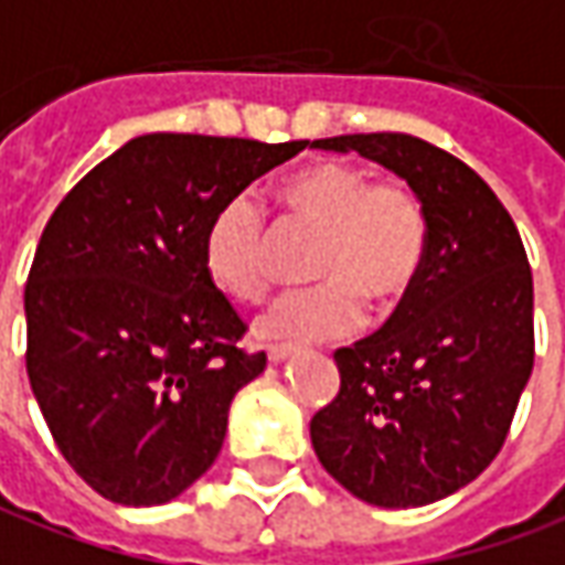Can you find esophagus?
Returning a JSON list of instances; mask_svg holds the SVG:
<instances>
[{"mask_svg":"<svg viewBox=\"0 0 565 565\" xmlns=\"http://www.w3.org/2000/svg\"><path fill=\"white\" fill-rule=\"evenodd\" d=\"M296 349L294 345H269V361L271 364H284L287 358H294Z\"/></svg>","mask_w":565,"mask_h":565,"instance_id":"34e87169","label":"esophagus"}]
</instances>
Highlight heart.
<instances>
[{
	"label": "heart",
	"instance_id": "b5f03b06",
	"mask_svg": "<svg viewBox=\"0 0 565 565\" xmlns=\"http://www.w3.org/2000/svg\"><path fill=\"white\" fill-rule=\"evenodd\" d=\"M290 214L321 226L311 278L287 290L256 318L269 342H321L354 333L364 302L392 306L419 278L428 254V214L401 180H370L349 161H315L278 186ZM201 259L211 281L232 299L254 302L269 287V223L250 192L216 204L204 226Z\"/></svg>",
	"mask_w": 565,
	"mask_h": 565
}]
</instances>
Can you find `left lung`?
<instances>
[{"instance_id":"8db88e82","label":"left lung","mask_w":565,"mask_h":565,"mask_svg":"<svg viewBox=\"0 0 565 565\" xmlns=\"http://www.w3.org/2000/svg\"><path fill=\"white\" fill-rule=\"evenodd\" d=\"M311 146L379 161L428 214L409 294L382 330L333 351L339 394L311 416V447L370 504L447 499L499 456L530 382L532 269L520 232L465 161L419 137L345 134Z\"/></svg>"}]
</instances>
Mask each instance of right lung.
<instances>
[{"label":"right lung","instance_id":"1","mask_svg":"<svg viewBox=\"0 0 565 565\" xmlns=\"http://www.w3.org/2000/svg\"><path fill=\"white\" fill-rule=\"evenodd\" d=\"M306 146L143 134L51 214L23 290L26 376L63 459L109 502H171L220 456L266 351L238 345L247 323L204 269V226Z\"/></svg>","mask_w":565,"mask_h":565}]
</instances>
